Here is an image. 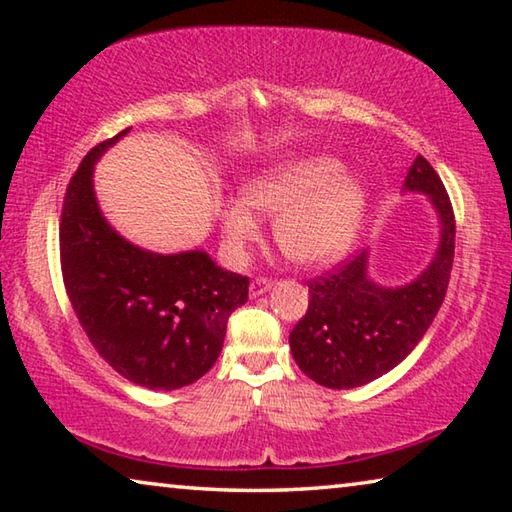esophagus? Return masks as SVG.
Segmentation results:
<instances>
[{"label":"esophagus","mask_w":512,"mask_h":512,"mask_svg":"<svg viewBox=\"0 0 512 512\" xmlns=\"http://www.w3.org/2000/svg\"><path fill=\"white\" fill-rule=\"evenodd\" d=\"M271 287H273V280H268V277H255V280L250 282V296L253 298L262 296V293H266Z\"/></svg>","instance_id":"esophagus-1"}]
</instances>
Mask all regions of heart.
<instances>
[{
	"mask_svg": "<svg viewBox=\"0 0 512 512\" xmlns=\"http://www.w3.org/2000/svg\"><path fill=\"white\" fill-rule=\"evenodd\" d=\"M244 201L221 207L225 246L241 259L259 237L255 212L273 216L275 244L296 264H327L352 246L366 212V187L329 155H302L255 173Z\"/></svg>",
	"mask_w": 512,
	"mask_h": 512,
	"instance_id": "heart-1",
	"label": "heart"
}]
</instances>
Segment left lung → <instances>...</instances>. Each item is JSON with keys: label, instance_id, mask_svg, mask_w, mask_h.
<instances>
[{"label": "left lung", "instance_id": "left-lung-1", "mask_svg": "<svg viewBox=\"0 0 512 512\" xmlns=\"http://www.w3.org/2000/svg\"><path fill=\"white\" fill-rule=\"evenodd\" d=\"M406 189L427 194L440 219L436 257L418 280L386 289L368 280L366 250L309 280L307 314L291 329L293 359L316 384L357 388L409 357L443 305L454 264L456 221L443 180L418 155Z\"/></svg>", "mask_w": 512, "mask_h": 512}]
</instances>
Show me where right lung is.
Wrapping results in <instances>:
<instances>
[{
	"instance_id": "1",
	"label": "right lung",
	"mask_w": 512,
	"mask_h": 512,
	"mask_svg": "<svg viewBox=\"0 0 512 512\" xmlns=\"http://www.w3.org/2000/svg\"><path fill=\"white\" fill-rule=\"evenodd\" d=\"M126 131L99 142L69 180L60 212L65 291L99 357L151 391L201 379L219 359L248 277L223 271L203 250L158 255L121 239L99 212L92 169Z\"/></svg>"
}]
</instances>
